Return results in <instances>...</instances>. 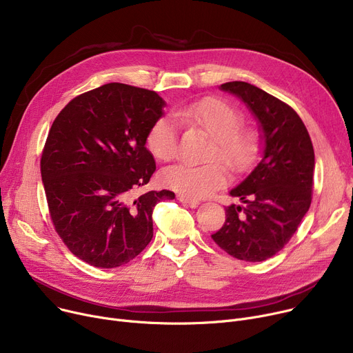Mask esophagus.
Listing matches in <instances>:
<instances>
[{
    "mask_svg": "<svg viewBox=\"0 0 353 353\" xmlns=\"http://www.w3.org/2000/svg\"><path fill=\"white\" fill-rule=\"evenodd\" d=\"M179 200L183 203V204H185V205H189V207H192V208H196V207H199L200 205V201L199 200H194V199H190V197H187V196H179Z\"/></svg>",
    "mask_w": 353,
    "mask_h": 353,
    "instance_id": "34e87169",
    "label": "esophagus"
}]
</instances>
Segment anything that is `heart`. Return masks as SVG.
Instances as JSON below:
<instances>
[{
    "label": "heart",
    "instance_id": "obj_1",
    "mask_svg": "<svg viewBox=\"0 0 353 353\" xmlns=\"http://www.w3.org/2000/svg\"><path fill=\"white\" fill-rule=\"evenodd\" d=\"M176 116L187 125L199 128L216 140L211 157H220L234 170L245 169L254 156V142L248 133L240 132L241 113L227 102L217 98H205L184 105ZM179 125L172 114H164L150 126L146 146L150 154L169 161L176 156ZM227 170L219 161L207 164L179 163L161 172L163 184L187 197H205L225 183Z\"/></svg>",
    "mask_w": 353,
    "mask_h": 353
}]
</instances>
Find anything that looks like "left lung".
<instances>
[{
	"mask_svg": "<svg viewBox=\"0 0 353 353\" xmlns=\"http://www.w3.org/2000/svg\"><path fill=\"white\" fill-rule=\"evenodd\" d=\"M258 123L261 160L234 189L243 205L225 207L224 225L211 236L239 260L265 261L291 240L311 205L315 154L301 117L287 103L247 82H227Z\"/></svg>",
	"mask_w": 353,
	"mask_h": 353,
	"instance_id": "left-lung-1",
	"label": "left lung"
}]
</instances>
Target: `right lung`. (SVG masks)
Segmentation results:
<instances>
[{
    "label": "right lung",
    "instance_id": "right-lung-1",
    "mask_svg": "<svg viewBox=\"0 0 353 353\" xmlns=\"http://www.w3.org/2000/svg\"><path fill=\"white\" fill-rule=\"evenodd\" d=\"M164 106L154 90L113 82L70 101L51 126L41 159L51 220L93 267L133 260L153 237L154 205L174 199L169 190L134 197L156 170L146 136Z\"/></svg>",
    "mask_w": 353,
    "mask_h": 353
}]
</instances>
